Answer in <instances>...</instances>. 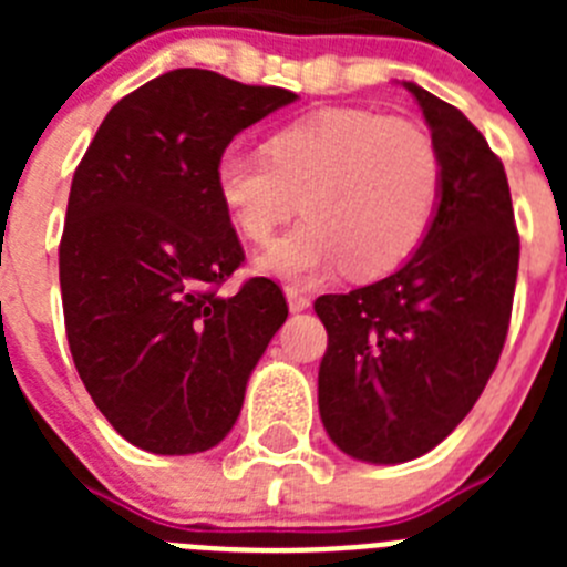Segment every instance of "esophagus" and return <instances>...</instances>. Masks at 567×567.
<instances>
[{"label": "esophagus", "instance_id": "obj_1", "mask_svg": "<svg viewBox=\"0 0 567 567\" xmlns=\"http://www.w3.org/2000/svg\"><path fill=\"white\" fill-rule=\"evenodd\" d=\"M284 295H287V303L292 312H307L309 309V295L300 292L298 287H287L284 289Z\"/></svg>", "mask_w": 567, "mask_h": 567}]
</instances>
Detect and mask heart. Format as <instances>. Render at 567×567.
Segmentation results:
<instances>
[{"instance_id": "1", "label": "heart", "mask_w": 567, "mask_h": 567, "mask_svg": "<svg viewBox=\"0 0 567 567\" xmlns=\"http://www.w3.org/2000/svg\"><path fill=\"white\" fill-rule=\"evenodd\" d=\"M213 184L229 224L249 240H267L300 195L307 218L255 258L260 272L303 284L343 264L349 278H378L432 229L443 158L420 124L329 107L272 133L267 155L229 144Z\"/></svg>"}]
</instances>
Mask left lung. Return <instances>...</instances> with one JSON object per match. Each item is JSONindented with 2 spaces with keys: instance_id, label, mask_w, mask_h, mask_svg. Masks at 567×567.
Returning a JSON list of instances; mask_svg holds the SVG:
<instances>
[{
  "instance_id": "obj_1",
  "label": "left lung",
  "mask_w": 567,
  "mask_h": 567,
  "mask_svg": "<svg viewBox=\"0 0 567 567\" xmlns=\"http://www.w3.org/2000/svg\"><path fill=\"white\" fill-rule=\"evenodd\" d=\"M443 158L432 229L398 272L320 295L323 429L340 452L394 465L432 452L483 394L508 334L519 235L503 162L457 107L414 82Z\"/></svg>"
}]
</instances>
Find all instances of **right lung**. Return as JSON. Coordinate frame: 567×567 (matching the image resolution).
Here are the masks:
<instances>
[{
	"instance_id": "obj_1",
	"label": "right lung",
	"mask_w": 567,
	"mask_h": 567,
	"mask_svg": "<svg viewBox=\"0 0 567 567\" xmlns=\"http://www.w3.org/2000/svg\"><path fill=\"white\" fill-rule=\"evenodd\" d=\"M295 99L169 70L110 110L73 175L59 244L70 354L99 412L144 452L221 443L287 320L269 278L218 295L244 249L213 173L240 130Z\"/></svg>"
}]
</instances>
